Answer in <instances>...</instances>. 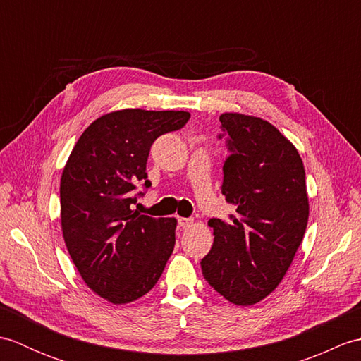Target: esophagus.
I'll list each match as a JSON object with an SVG mask.
<instances>
[{"instance_id": "1", "label": "esophagus", "mask_w": 361, "mask_h": 361, "mask_svg": "<svg viewBox=\"0 0 361 361\" xmlns=\"http://www.w3.org/2000/svg\"><path fill=\"white\" fill-rule=\"evenodd\" d=\"M178 225H180L181 228H189V226H192V225H194V219L180 217V219H178Z\"/></svg>"}]
</instances>
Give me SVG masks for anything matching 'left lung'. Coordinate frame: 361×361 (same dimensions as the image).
<instances>
[{
	"label": "left lung",
	"instance_id": "8db88e82",
	"mask_svg": "<svg viewBox=\"0 0 361 361\" xmlns=\"http://www.w3.org/2000/svg\"><path fill=\"white\" fill-rule=\"evenodd\" d=\"M228 158L221 194L229 221L211 219L214 243L202 259L209 286L237 305L262 301L279 286L307 228L302 159L270 122L239 113L220 116Z\"/></svg>",
	"mask_w": 361,
	"mask_h": 361
}]
</instances>
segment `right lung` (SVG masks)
Masks as SVG:
<instances>
[{"label": "right lung", "mask_w": 361, "mask_h": 361, "mask_svg": "<svg viewBox=\"0 0 361 361\" xmlns=\"http://www.w3.org/2000/svg\"><path fill=\"white\" fill-rule=\"evenodd\" d=\"M189 118L140 109L104 114L68 158L60 181L66 248L87 286L113 304L150 291L172 255L176 220L144 216L133 206L152 186L145 173L152 144Z\"/></svg>", "instance_id": "obj_1"}]
</instances>
